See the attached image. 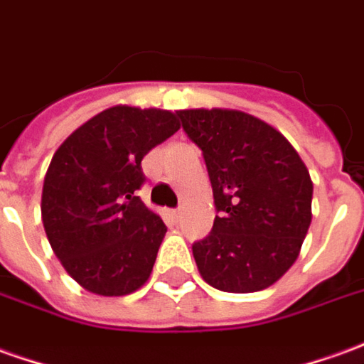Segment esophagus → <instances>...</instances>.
Masks as SVG:
<instances>
[{
    "label": "esophagus",
    "mask_w": 364,
    "mask_h": 364,
    "mask_svg": "<svg viewBox=\"0 0 364 364\" xmlns=\"http://www.w3.org/2000/svg\"><path fill=\"white\" fill-rule=\"evenodd\" d=\"M173 217L177 218V220L181 218V208H175V210H173Z\"/></svg>",
    "instance_id": "obj_1"
}]
</instances>
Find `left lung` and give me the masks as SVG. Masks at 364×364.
<instances>
[{
	"mask_svg": "<svg viewBox=\"0 0 364 364\" xmlns=\"http://www.w3.org/2000/svg\"><path fill=\"white\" fill-rule=\"evenodd\" d=\"M203 151L217 217L193 244L200 276L220 291L250 294L278 282L311 225L314 183L278 129L238 110H179Z\"/></svg>",
	"mask_w": 364,
	"mask_h": 364,
	"instance_id": "obj_1",
	"label": "left lung"
}]
</instances>
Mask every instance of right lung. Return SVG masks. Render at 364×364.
I'll return each mask as SVG.
<instances>
[{
	"instance_id": "right-lung-1",
	"label": "right lung",
	"mask_w": 364,
	"mask_h": 364,
	"mask_svg": "<svg viewBox=\"0 0 364 364\" xmlns=\"http://www.w3.org/2000/svg\"><path fill=\"white\" fill-rule=\"evenodd\" d=\"M177 129L169 110L112 106L55 151L43 183V226L65 270L88 291L126 296L149 278L167 226L138 197L141 159Z\"/></svg>"
}]
</instances>
